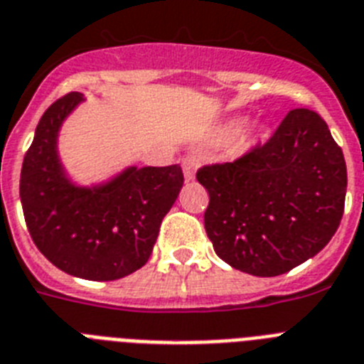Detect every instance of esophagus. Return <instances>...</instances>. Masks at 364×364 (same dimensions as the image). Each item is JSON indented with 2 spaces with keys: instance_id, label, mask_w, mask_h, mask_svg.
Instances as JSON below:
<instances>
[{
  "instance_id": "34e87169",
  "label": "esophagus",
  "mask_w": 364,
  "mask_h": 364,
  "mask_svg": "<svg viewBox=\"0 0 364 364\" xmlns=\"http://www.w3.org/2000/svg\"><path fill=\"white\" fill-rule=\"evenodd\" d=\"M198 166H200V159L194 157V155L185 157V161H183V172H185V179H187V181H192V179H194Z\"/></svg>"
}]
</instances>
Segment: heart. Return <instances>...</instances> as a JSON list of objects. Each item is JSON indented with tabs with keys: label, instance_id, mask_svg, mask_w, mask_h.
Instances as JSON below:
<instances>
[{
	"label": "heart",
	"instance_id": "b5f03b06",
	"mask_svg": "<svg viewBox=\"0 0 364 364\" xmlns=\"http://www.w3.org/2000/svg\"><path fill=\"white\" fill-rule=\"evenodd\" d=\"M242 124H244L242 120H235V122H231V125H229V129H231V131L240 129V127H242Z\"/></svg>",
	"mask_w": 364,
	"mask_h": 364
}]
</instances>
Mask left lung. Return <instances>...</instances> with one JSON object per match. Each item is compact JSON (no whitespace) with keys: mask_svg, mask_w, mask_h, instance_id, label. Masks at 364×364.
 Wrapping results in <instances>:
<instances>
[{"mask_svg":"<svg viewBox=\"0 0 364 364\" xmlns=\"http://www.w3.org/2000/svg\"><path fill=\"white\" fill-rule=\"evenodd\" d=\"M196 177L209 192L203 220L216 255L252 276H279L314 257L343 218V149L309 109L289 111L264 144Z\"/></svg>","mask_w":364,"mask_h":364,"instance_id":"obj_1","label":"left lung"}]
</instances>
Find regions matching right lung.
<instances>
[{"instance_id":"add662e5","label":"right lung","mask_w":364,"mask_h":364,"mask_svg":"<svg viewBox=\"0 0 364 364\" xmlns=\"http://www.w3.org/2000/svg\"><path fill=\"white\" fill-rule=\"evenodd\" d=\"M70 92L36 125L20 176V200L33 242L55 267L90 281H114L148 262L161 222L183 187V170L131 166L100 187H75L57 154L60 124L83 102Z\"/></svg>"}]
</instances>
